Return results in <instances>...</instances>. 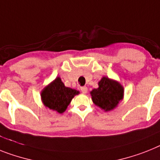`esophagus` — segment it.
Segmentation results:
<instances>
[{"mask_svg": "<svg viewBox=\"0 0 160 160\" xmlns=\"http://www.w3.org/2000/svg\"><path fill=\"white\" fill-rule=\"evenodd\" d=\"M80 90H81V92L83 93H87V92H88V88L86 86H83L80 88Z\"/></svg>", "mask_w": 160, "mask_h": 160, "instance_id": "obj_1", "label": "esophagus"}]
</instances>
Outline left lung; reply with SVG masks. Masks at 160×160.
I'll list each match as a JSON object with an SVG mask.
<instances>
[{
	"label": "left lung",
	"instance_id": "left-lung-1",
	"mask_svg": "<svg viewBox=\"0 0 160 160\" xmlns=\"http://www.w3.org/2000/svg\"><path fill=\"white\" fill-rule=\"evenodd\" d=\"M92 102L102 110L113 111L123 100L124 88L117 80L103 76L98 82V88L90 92Z\"/></svg>",
	"mask_w": 160,
	"mask_h": 160
}]
</instances>
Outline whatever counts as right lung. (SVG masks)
Returning a JSON list of instances; mask_svg holds the SVG:
<instances>
[{
	"label": "right lung",
	"mask_w": 160,
	"mask_h": 160,
	"mask_svg": "<svg viewBox=\"0 0 160 160\" xmlns=\"http://www.w3.org/2000/svg\"><path fill=\"white\" fill-rule=\"evenodd\" d=\"M80 92L76 89L66 87L59 76L43 88L41 98L46 108L62 114L67 110L72 98Z\"/></svg>",
	"instance_id": "add662e5"
}]
</instances>
